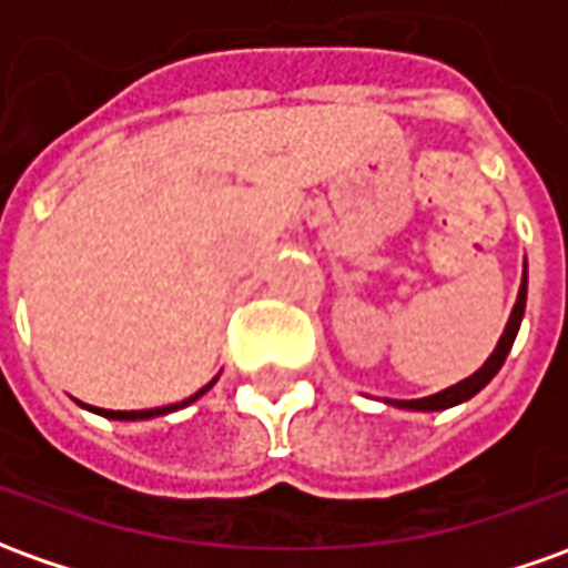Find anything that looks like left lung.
<instances>
[{
    "instance_id": "obj_1",
    "label": "left lung",
    "mask_w": 568,
    "mask_h": 568,
    "mask_svg": "<svg viewBox=\"0 0 568 568\" xmlns=\"http://www.w3.org/2000/svg\"><path fill=\"white\" fill-rule=\"evenodd\" d=\"M523 312H526V275H523V287H519V296H516V306L510 312V322L504 327V334H500L498 346L495 352L488 355V362L473 377L467 381H460L457 386H448V389H442L436 396H426V398H414V402H393L398 408H410V410H442V408H452V405H460V402H467L473 398L483 386H486L495 374L500 371L504 365V358H507V352L514 346L516 339V331H519V322H523Z\"/></svg>"
}]
</instances>
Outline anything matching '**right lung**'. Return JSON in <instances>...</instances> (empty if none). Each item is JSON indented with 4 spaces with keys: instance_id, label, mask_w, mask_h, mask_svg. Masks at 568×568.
Listing matches in <instances>:
<instances>
[{
    "instance_id": "right-lung-1",
    "label": "right lung",
    "mask_w": 568,
    "mask_h": 568,
    "mask_svg": "<svg viewBox=\"0 0 568 568\" xmlns=\"http://www.w3.org/2000/svg\"><path fill=\"white\" fill-rule=\"evenodd\" d=\"M213 383H216V381H213ZM213 383H206V386H203V389H197L194 396L185 398V402H179V405H170V408H151V410H104V408H92V410H98L101 417H113V420H148V417H160V414H170V410L185 408V405H191L194 398H201L203 393H206V389L213 386Z\"/></svg>"
}]
</instances>
